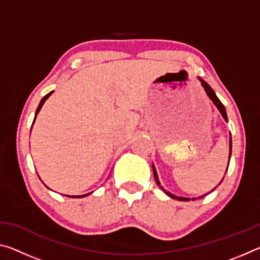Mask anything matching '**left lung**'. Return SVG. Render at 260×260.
Instances as JSON below:
<instances>
[{"mask_svg":"<svg viewBox=\"0 0 260 260\" xmlns=\"http://www.w3.org/2000/svg\"><path fill=\"white\" fill-rule=\"evenodd\" d=\"M199 80L201 81V83H202V86H203V88H204V90H205V93H206V95L209 96V99L212 101L213 102V104L215 105V107H217V109L219 110V112L221 113V116H222V118L223 119H225L226 121H228V118H227V113H226V109H225V107H223V104L220 102V100L217 98V95H215V93H214V90L212 89V88H211L208 83H206L203 79H201V78H199ZM231 156H232V135L230 134V156H228V165H230V160H231ZM227 169H228V166H227ZM152 171H153V175H155V179H156V182H157V184L158 186L160 187V189L162 191H164L167 196L169 197H171V199H173V200H178V201H183V202H188V201H190V200H192V201H195L196 199L195 197H193V199H188V197H179V196H175V195H173V193H171L170 191H167V190H165L164 188L161 187V184H160V182H159V179H158V174H157V171H156V169H155V165L152 164ZM226 172H227V170H226ZM226 174V173H225ZM225 178V177H223ZM223 178L221 179V181H220L219 183H218V186L220 183L222 182V180H223ZM217 186V187H218ZM217 187H214L212 190L211 191H213L215 188ZM210 191V192H211ZM210 192H208V193H210ZM208 193H204V195H202V196H200L199 199H203L204 196H206L208 195Z\"/></svg>","mask_w":260,"mask_h":260,"instance_id":"1","label":"left lung"}]
</instances>
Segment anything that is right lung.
Returning <instances> with one entry per match:
<instances>
[{
    "label": "right lung",
    "mask_w": 260,
    "mask_h": 260,
    "mask_svg": "<svg viewBox=\"0 0 260 260\" xmlns=\"http://www.w3.org/2000/svg\"><path fill=\"white\" fill-rule=\"evenodd\" d=\"M54 93V90L52 91H50V93H48L45 98H43L42 100H41V102H40V104H39V107H38V109H37V111H35V116H34V120H33V124H34V121H35V118H37V116H38V113L40 112V110H41V108H42V105L45 104V102L46 101L48 100V98H49V96ZM33 124H32V127H33ZM48 188V187H47ZM93 192V191H91ZM91 192H88V193H85V195H79V196H68V197H73V199H82V197H86V196H88V195H90Z\"/></svg>",
    "instance_id": "add662e5"
}]
</instances>
